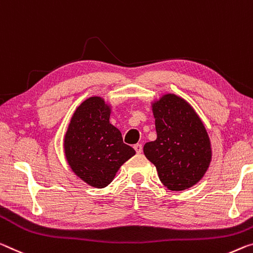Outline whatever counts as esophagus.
Returning a JSON list of instances; mask_svg holds the SVG:
<instances>
[{"label":"esophagus","mask_w":253,"mask_h":253,"mask_svg":"<svg viewBox=\"0 0 253 253\" xmlns=\"http://www.w3.org/2000/svg\"><path fill=\"white\" fill-rule=\"evenodd\" d=\"M134 148H135V151L137 152V153H142V151H143V145H142V144H135V145H134Z\"/></svg>","instance_id":"esophagus-1"}]
</instances>
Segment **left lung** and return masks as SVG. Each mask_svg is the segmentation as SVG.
<instances>
[{
    "instance_id": "obj_1",
    "label": "left lung",
    "mask_w": 253,
    "mask_h": 253,
    "mask_svg": "<svg viewBox=\"0 0 253 253\" xmlns=\"http://www.w3.org/2000/svg\"><path fill=\"white\" fill-rule=\"evenodd\" d=\"M156 139L144 145L168 189L181 191L200 181L211 160L206 128L186 100L164 94L152 105Z\"/></svg>"
}]
</instances>
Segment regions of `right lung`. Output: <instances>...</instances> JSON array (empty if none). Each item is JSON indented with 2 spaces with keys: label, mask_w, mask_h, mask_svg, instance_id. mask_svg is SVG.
Returning <instances> with one entry per match:
<instances>
[{
  "label": "right lung",
  "mask_w": 253,
  "mask_h": 253,
  "mask_svg": "<svg viewBox=\"0 0 253 253\" xmlns=\"http://www.w3.org/2000/svg\"><path fill=\"white\" fill-rule=\"evenodd\" d=\"M110 106L91 97L76 108L64 138V151L74 173L95 188H105L119 168L135 155L109 122Z\"/></svg>",
  "instance_id": "right-lung-1"
}]
</instances>
